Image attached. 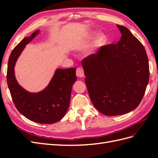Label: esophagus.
<instances>
[{
  "mask_svg": "<svg viewBox=\"0 0 158 158\" xmlns=\"http://www.w3.org/2000/svg\"><path fill=\"white\" fill-rule=\"evenodd\" d=\"M84 75V72L83 69L78 68L77 69H76V76H77L78 77L82 78V77H83Z\"/></svg>",
  "mask_w": 158,
  "mask_h": 158,
  "instance_id": "esophagus-1",
  "label": "esophagus"
}]
</instances>
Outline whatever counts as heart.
<instances>
[{
  "label": "heart",
  "instance_id": "1",
  "mask_svg": "<svg viewBox=\"0 0 158 158\" xmlns=\"http://www.w3.org/2000/svg\"><path fill=\"white\" fill-rule=\"evenodd\" d=\"M106 37H105L103 35H102L99 37L98 40V42L99 43V44H102V43H103L106 41Z\"/></svg>",
  "mask_w": 158,
  "mask_h": 158
}]
</instances>
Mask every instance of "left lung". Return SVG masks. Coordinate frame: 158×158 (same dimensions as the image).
Wrapping results in <instances>:
<instances>
[{
    "instance_id": "obj_1",
    "label": "left lung",
    "mask_w": 158,
    "mask_h": 158,
    "mask_svg": "<svg viewBox=\"0 0 158 158\" xmlns=\"http://www.w3.org/2000/svg\"><path fill=\"white\" fill-rule=\"evenodd\" d=\"M117 27L122 36L117 44L102 46L82 62L91 101L107 116L135 109L144 97L150 77L144 45L127 27Z\"/></svg>"
}]
</instances>
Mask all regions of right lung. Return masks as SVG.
I'll return each instance as SVG.
<instances>
[{
	"label": "right lung",
	"instance_id": "1",
	"mask_svg": "<svg viewBox=\"0 0 158 158\" xmlns=\"http://www.w3.org/2000/svg\"><path fill=\"white\" fill-rule=\"evenodd\" d=\"M39 30L25 37L15 47L9 56L7 83L12 101L18 111L29 120L41 124H52L60 121L67 111L73 84L76 80V69H57L49 84L42 92H27L17 82L14 66L26 44L34 38Z\"/></svg>",
	"mask_w": 158,
	"mask_h": 158
}]
</instances>
